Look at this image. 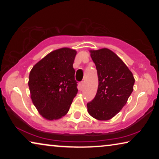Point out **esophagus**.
I'll list each match as a JSON object with an SVG mask.
<instances>
[{
    "label": "esophagus",
    "mask_w": 159,
    "mask_h": 159,
    "mask_svg": "<svg viewBox=\"0 0 159 159\" xmlns=\"http://www.w3.org/2000/svg\"><path fill=\"white\" fill-rule=\"evenodd\" d=\"M84 82H82L80 84V90H82V89L84 88Z\"/></svg>",
    "instance_id": "34e87169"
}]
</instances>
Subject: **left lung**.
I'll list each match as a JSON object with an SVG mask.
<instances>
[{"mask_svg":"<svg viewBox=\"0 0 159 159\" xmlns=\"http://www.w3.org/2000/svg\"><path fill=\"white\" fill-rule=\"evenodd\" d=\"M89 51L97 69L98 87L95 98L87 104L88 112L97 120L107 121L126 105L133 91L134 78L127 65L110 49Z\"/></svg>","mask_w":159,"mask_h":159,"instance_id":"8db88e82","label":"left lung"}]
</instances>
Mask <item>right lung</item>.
Masks as SVG:
<instances>
[{
  "mask_svg": "<svg viewBox=\"0 0 159 159\" xmlns=\"http://www.w3.org/2000/svg\"><path fill=\"white\" fill-rule=\"evenodd\" d=\"M77 51L61 48L47 54L30 72V98L46 120L62 118L77 94L73 63Z\"/></svg>",
  "mask_w": 159,
  "mask_h": 159,
  "instance_id": "1",
  "label": "right lung"
}]
</instances>
